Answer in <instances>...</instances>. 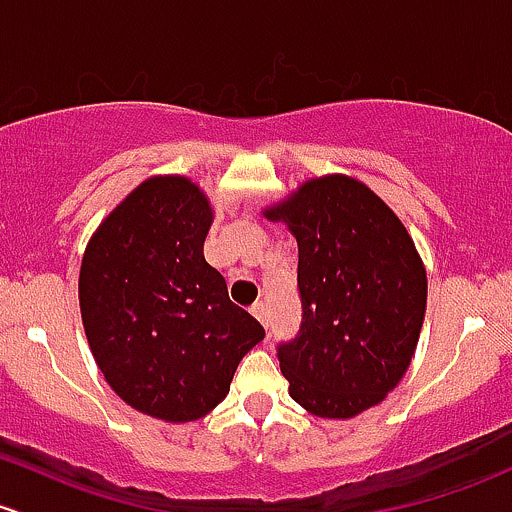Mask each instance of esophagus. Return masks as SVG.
<instances>
[{"mask_svg":"<svg viewBox=\"0 0 512 512\" xmlns=\"http://www.w3.org/2000/svg\"><path fill=\"white\" fill-rule=\"evenodd\" d=\"M250 313H252V316H255L257 320H260V323L265 325V328H267V325H269V311H267L265 303H262V301H255V303H252V306H250Z\"/></svg>","mask_w":512,"mask_h":512,"instance_id":"34e87169","label":"esophagus"}]
</instances>
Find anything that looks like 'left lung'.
Here are the masks:
<instances>
[{
	"instance_id": "obj_1",
	"label": "left lung",
	"mask_w": 512,
	"mask_h": 512,
	"mask_svg": "<svg viewBox=\"0 0 512 512\" xmlns=\"http://www.w3.org/2000/svg\"><path fill=\"white\" fill-rule=\"evenodd\" d=\"M299 243L301 325L277 357L296 403L352 418L384 401L418 345L428 279L384 201L342 174L311 179L277 209Z\"/></svg>"
}]
</instances>
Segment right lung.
I'll return each instance as SVG.
<instances>
[{
  "instance_id": "obj_1",
  "label": "right lung",
  "mask_w": 512,
  "mask_h": 512,
  "mask_svg": "<svg viewBox=\"0 0 512 512\" xmlns=\"http://www.w3.org/2000/svg\"><path fill=\"white\" fill-rule=\"evenodd\" d=\"M211 206L187 177L133 189L89 240L80 269L84 333L101 374L136 411L189 423L230 391L265 338L204 260Z\"/></svg>"
}]
</instances>
